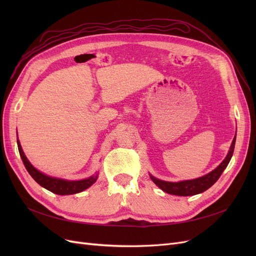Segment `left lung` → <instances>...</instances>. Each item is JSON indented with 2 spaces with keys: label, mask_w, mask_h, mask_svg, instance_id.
<instances>
[{
  "label": "left lung",
  "mask_w": 256,
  "mask_h": 256,
  "mask_svg": "<svg viewBox=\"0 0 256 256\" xmlns=\"http://www.w3.org/2000/svg\"><path fill=\"white\" fill-rule=\"evenodd\" d=\"M235 142H236V136L234 138L233 142H232L230 148L228 150V154L226 157V159L221 162V164L218 168H214L212 172L208 173L205 176H202L192 180L170 182H164V180H157V178H154V176L150 175L152 180L156 184L161 190H164L166 193H170V194L180 196H196V194H198V193H202L210 188L212 186L219 180V177L228 166L232 156H233Z\"/></svg>",
  "instance_id": "1"
}]
</instances>
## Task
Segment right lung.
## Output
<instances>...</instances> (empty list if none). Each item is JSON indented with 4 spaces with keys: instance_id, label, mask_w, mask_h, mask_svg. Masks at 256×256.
Listing matches in <instances>:
<instances>
[{
    "instance_id": "obj_1",
    "label": "right lung",
    "mask_w": 256,
    "mask_h": 256,
    "mask_svg": "<svg viewBox=\"0 0 256 256\" xmlns=\"http://www.w3.org/2000/svg\"><path fill=\"white\" fill-rule=\"evenodd\" d=\"M17 143H18V150L20 152V157H21V159L23 161V164H24L28 174L32 176L34 178V180L37 184H40L42 187L46 188L53 193H56V194L66 196V194H74V193H79L85 189H88V187H90V186L97 180L98 175H94L90 178H86V180H76V182L60 180V178H54V177L44 175L30 164V161L28 160L24 152H23V150L21 148V145H20V142L18 138H17Z\"/></svg>"
}]
</instances>
